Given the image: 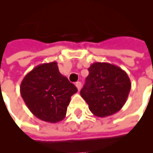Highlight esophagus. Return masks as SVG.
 Segmentation results:
<instances>
[{
	"label": "esophagus",
	"instance_id": "obj_1",
	"mask_svg": "<svg viewBox=\"0 0 153 153\" xmlns=\"http://www.w3.org/2000/svg\"><path fill=\"white\" fill-rule=\"evenodd\" d=\"M76 88H77L78 90H80L81 88V83L80 82V81H77V82H76Z\"/></svg>",
	"mask_w": 153,
	"mask_h": 153
}]
</instances>
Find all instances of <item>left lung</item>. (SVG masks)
Instances as JSON below:
<instances>
[{"label":"left lung","instance_id":"left-lung-1","mask_svg":"<svg viewBox=\"0 0 153 153\" xmlns=\"http://www.w3.org/2000/svg\"><path fill=\"white\" fill-rule=\"evenodd\" d=\"M88 70L81 95L90 111L103 118L120 111L131 87L127 72L116 65L101 62L92 64Z\"/></svg>","mask_w":153,"mask_h":153}]
</instances>
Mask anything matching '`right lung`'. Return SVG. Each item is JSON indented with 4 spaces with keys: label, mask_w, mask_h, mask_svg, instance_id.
<instances>
[{
    "label": "right lung",
    "mask_w": 153,
    "mask_h": 153,
    "mask_svg": "<svg viewBox=\"0 0 153 153\" xmlns=\"http://www.w3.org/2000/svg\"><path fill=\"white\" fill-rule=\"evenodd\" d=\"M22 97L38 119L51 123L64 119L74 85L59 72L56 61L38 65L28 72L20 86Z\"/></svg>",
    "instance_id": "right-lung-1"
}]
</instances>
